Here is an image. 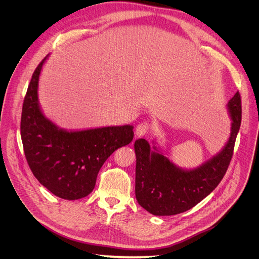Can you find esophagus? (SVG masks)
Instances as JSON below:
<instances>
[{
	"instance_id": "esophagus-1",
	"label": "esophagus",
	"mask_w": 259,
	"mask_h": 259,
	"mask_svg": "<svg viewBox=\"0 0 259 259\" xmlns=\"http://www.w3.org/2000/svg\"><path fill=\"white\" fill-rule=\"evenodd\" d=\"M151 128H152V125L149 121H143V122L139 123L137 125L136 131H135L136 137H140V136H143L146 133H149L151 131Z\"/></svg>"
}]
</instances>
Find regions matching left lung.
<instances>
[{
    "label": "left lung",
    "mask_w": 259,
    "mask_h": 259,
    "mask_svg": "<svg viewBox=\"0 0 259 259\" xmlns=\"http://www.w3.org/2000/svg\"><path fill=\"white\" fill-rule=\"evenodd\" d=\"M228 107L233 122L227 145L195 170L179 169L162 154L152 153L149 142L143 138L135 141V196L141 207L159 216L179 214L195 207L218 186L230 166L241 126L239 91L229 101Z\"/></svg>",
    "instance_id": "8db88e82"
}]
</instances>
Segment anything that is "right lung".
<instances>
[{
    "label": "right lung",
    "mask_w": 259,
    "mask_h": 259,
    "mask_svg": "<svg viewBox=\"0 0 259 259\" xmlns=\"http://www.w3.org/2000/svg\"><path fill=\"white\" fill-rule=\"evenodd\" d=\"M46 57L34 69L22 105L20 132L27 164L41 184L64 200H78L94 189L106 159L134 136L130 125L67 132L42 114L38 81Z\"/></svg>",
    "instance_id": "right-lung-1"
}]
</instances>
